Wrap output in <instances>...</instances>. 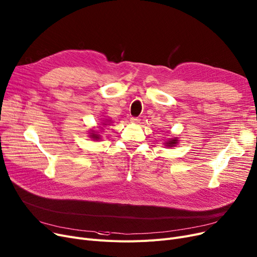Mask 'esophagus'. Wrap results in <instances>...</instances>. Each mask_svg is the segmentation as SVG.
<instances>
[{
    "instance_id": "obj_1",
    "label": "esophagus",
    "mask_w": 257,
    "mask_h": 257,
    "mask_svg": "<svg viewBox=\"0 0 257 257\" xmlns=\"http://www.w3.org/2000/svg\"><path fill=\"white\" fill-rule=\"evenodd\" d=\"M130 121L131 122H133V124H139V122H140V118L139 117H131L130 118Z\"/></svg>"
}]
</instances>
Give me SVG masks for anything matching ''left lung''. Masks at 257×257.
I'll return each mask as SVG.
<instances>
[{
    "mask_svg": "<svg viewBox=\"0 0 257 257\" xmlns=\"http://www.w3.org/2000/svg\"><path fill=\"white\" fill-rule=\"evenodd\" d=\"M177 142H178L177 138L169 139L168 141H166V143H165V146H166V147H174V146H176Z\"/></svg>",
    "mask_w": 257,
    "mask_h": 257,
    "instance_id": "1",
    "label": "left lung"
}]
</instances>
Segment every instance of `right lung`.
<instances>
[{"label": "right lung", "instance_id": "1", "mask_svg": "<svg viewBox=\"0 0 257 257\" xmlns=\"http://www.w3.org/2000/svg\"><path fill=\"white\" fill-rule=\"evenodd\" d=\"M107 120L111 122L110 119H107ZM107 125L108 124H105V122H103V126H107ZM89 137H90V139H92L93 141H98L99 139H101V135H98V132H96L94 130H91V132H89Z\"/></svg>", "mask_w": 257, "mask_h": 257}]
</instances>
